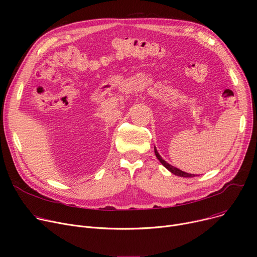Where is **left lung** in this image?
<instances>
[{"instance_id": "left-lung-1", "label": "left lung", "mask_w": 257, "mask_h": 257, "mask_svg": "<svg viewBox=\"0 0 257 257\" xmlns=\"http://www.w3.org/2000/svg\"><path fill=\"white\" fill-rule=\"evenodd\" d=\"M154 152H155V155H156V157H157V159L160 161L161 163V165H163L165 168H167L171 173H173L174 175H177V176H180V177H185V178H191V177H195V176H197V175H195V174H188V173H185V172H183V171H181V170H179V169H177V168H175V167H173V166H171V165H169L166 160H164L163 159V157H161L160 155H159V153L157 152V150H156V148L154 147Z\"/></svg>"}]
</instances>
